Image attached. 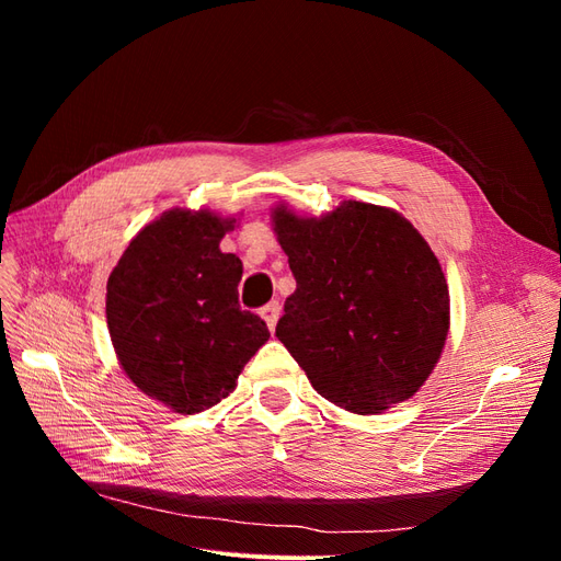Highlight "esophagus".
Returning <instances> with one entry per match:
<instances>
[{"instance_id":"esophagus-1","label":"esophagus","mask_w":561,"mask_h":561,"mask_svg":"<svg viewBox=\"0 0 561 561\" xmlns=\"http://www.w3.org/2000/svg\"><path fill=\"white\" fill-rule=\"evenodd\" d=\"M262 318L266 320V325H268V330H274L276 328V322H278V318H280V304L278 301H268L266 307H262Z\"/></svg>"}]
</instances>
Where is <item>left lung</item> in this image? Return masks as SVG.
I'll use <instances>...</instances> for the list:
<instances>
[{
  "label": "left lung",
  "instance_id": "obj_1",
  "mask_svg": "<svg viewBox=\"0 0 561 561\" xmlns=\"http://www.w3.org/2000/svg\"><path fill=\"white\" fill-rule=\"evenodd\" d=\"M297 290L276 336L322 398L379 414L431 377L449 332V290L431 245L381 206L344 201L322 217L274 208Z\"/></svg>",
  "mask_w": 561,
  "mask_h": 561
}]
</instances>
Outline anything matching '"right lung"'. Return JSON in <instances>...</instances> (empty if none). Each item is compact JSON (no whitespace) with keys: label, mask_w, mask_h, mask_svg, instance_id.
Instances as JSON below:
<instances>
[{"label":"right lung","mask_w":561,"mask_h":561,"mask_svg":"<svg viewBox=\"0 0 561 561\" xmlns=\"http://www.w3.org/2000/svg\"><path fill=\"white\" fill-rule=\"evenodd\" d=\"M236 219L168 210L147 225L107 280L116 358L142 393L180 414L227 398L268 328L239 304L243 264L219 241Z\"/></svg>","instance_id":"add662e5"}]
</instances>
